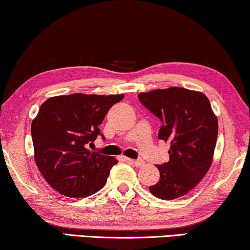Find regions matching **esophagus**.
Segmentation results:
<instances>
[{
  "mask_svg": "<svg viewBox=\"0 0 250 250\" xmlns=\"http://www.w3.org/2000/svg\"><path fill=\"white\" fill-rule=\"evenodd\" d=\"M128 161L130 162V163L131 164H133V165H136V167H143L144 164H145V162H144L143 160H130V159H128Z\"/></svg>",
  "mask_w": 250,
  "mask_h": 250,
  "instance_id": "obj_1",
  "label": "esophagus"
}]
</instances>
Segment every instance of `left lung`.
<instances>
[{
	"mask_svg": "<svg viewBox=\"0 0 250 250\" xmlns=\"http://www.w3.org/2000/svg\"><path fill=\"white\" fill-rule=\"evenodd\" d=\"M138 98L160 119L159 138L170 145V160L156 165L160 180L149 191L164 200L187 195L212 164L219 125L209 100L181 87L140 93Z\"/></svg>",
	"mask_w": 250,
	"mask_h": 250,
	"instance_id": "8db88e82",
	"label": "left lung"
}]
</instances>
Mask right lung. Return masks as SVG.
Returning a JSON list of instances; mask_svg holds the SVG:
<instances>
[{
  "mask_svg": "<svg viewBox=\"0 0 250 250\" xmlns=\"http://www.w3.org/2000/svg\"><path fill=\"white\" fill-rule=\"evenodd\" d=\"M124 95L72 94L48 98L31 124L35 162L47 184L61 195L88 197L106 184L118 161L88 148L108 110Z\"/></svg>",
  "mask_w": 250,
  "mask_h": 250,
  "instance_id": "obj_1",
  "label": "right lung"
}]
</instances>
